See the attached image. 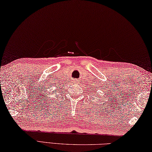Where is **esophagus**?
<instances>
[{"instance_id":"obj_1","label":"esophagus","mask_w":152,"mask_h":152,"mask_svg":"<svg viewBox=\"0 0 152 152\" xmlns=\"http://www.w3.org/2000/svg\"><path fill=\"white\" fill-rule=\"evenodd\" d=\"M79 80H75V82L76 83H79Z\"/></svg>"}]
</instances>
